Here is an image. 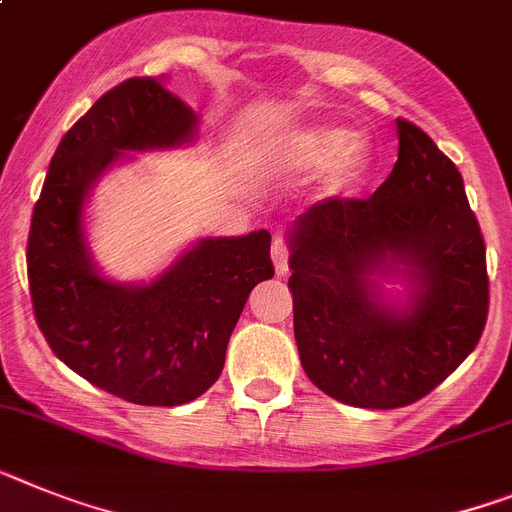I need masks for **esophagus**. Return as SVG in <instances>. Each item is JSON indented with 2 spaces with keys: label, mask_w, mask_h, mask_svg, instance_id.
Wrapping results in <instances>:
<instances>
[{
  "label": "esophagus",
  "mask_w": 512,
  "mask_h": 512,
  "mask_svg": "<svg viewBox=\"0 0 512 512\" xmlns=\"http://www.w3.org/2000/svg\"><path fill=\"white\" fill-rule=\"evenodd\" d=\"M272 261L279 277H285V274L290 272V246H287V240L279 238V235L272 243Z\"/></svg>",
  "instance_id": "obj_1"
}]
</instances>
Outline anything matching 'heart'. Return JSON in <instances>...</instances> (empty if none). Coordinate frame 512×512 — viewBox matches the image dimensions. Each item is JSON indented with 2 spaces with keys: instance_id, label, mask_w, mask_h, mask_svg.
<instances>
[{
  "instance_id": "b5f03b06",
  "label": "heart",
  "mask_w": 512,
  "mask_h": 512,
  "mask_svg": "<svg viewBox=\"0 0 512 512\" xmlns=\"http://www.w3.org/2000/svg\"><path fill=\"white\" fill-rule=\"evenodd\" d=\"M326 189L342 191L365 176L370 165V144L342 126H313L292 134L282 147V160L295 170H316L330 163Z\"/></svg>"
}]
</instances>
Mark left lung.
<instances>
[{"mask_svg": "<svg viewBox=\"0 0 512 512\" xmlns=\"http://www.w3.org/2000/svg\"><path fill=\"white\" fill-rule=\"evenodd\" d=\"M399 160L365 199L329 196L290 233L295 342L310 381L362 409H399L474 352L489 313L487 248L451 157L399 119ZM402 266L413 305L386 309L373 273Z\"/></svg>", "mask_w": 512, "mask_h": 512, "instance_id": "left-lung-1", "label": "left lung"}]
</instances>
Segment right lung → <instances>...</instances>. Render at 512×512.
<instances>
[{
	"instance_id": "1",
	"label": "right lung",
	"mask_w": 512,
	"mask_h": 512,
	"mask_svg": "<svg viewBox=\"0 0 512 512\" xmlns=\"http://www.w3.org/2000/svg\"><path fill=\"white\" fill-rule=\"evenodd\" d=\"M196 116L152 77L108 90L61 137L28 235L33 313L48 347L103 391L142 406H178L212 386L248 295L274 277L266 230L207 238L152 285L126 287L90 264L82 207L124 150L189 142Z\"/></svg>"
}]
</instances>
